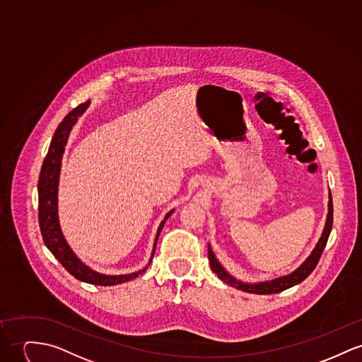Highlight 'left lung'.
<instances>
[{
    "label": "left lung",
    "mask_w": 362,
    "mask_h": 362,
    "mask_svg": "<svg viewBox=\"0 0 362 362\" xmlns=\"http://www.w3.org/2000/svg\"><path fill=\"white\" fill-rule=\"evenodd\" d=\"M328 215H327V221H325V226L322 230V234L318 240V243L315 244L314 250H311V253L307 256L306 260L293 272H291L289 274L281 276L277 279H270V281H260V282H244L241 279H237L233 277L222 264L221 262L216 259L212 247L208 244V257H209V264L212 267V272L222 279L224 284L237 288L240 291L248 292V293H256V295H270V293H279L282 292L288 288H292L298 284H300L313 273V270L315 269L322 250H325V245L328 243L331 230H332V223H334V205H332V195L331 192L328 194Z\"/></svg>",
    "instance_id": "1"
}]
</instances>
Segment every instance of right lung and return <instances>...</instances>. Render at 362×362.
Listing matches in <instances>:
<instances>
[{
  "label": "right lung",
  "instance_id": "add662e5",
  "mask_svg": "<svg viewBox=\"0 0 362 362\" xmlns=\"http://www.w3.org/2000/svg\"><path fill=\"white\" fill-rule=\"evenodd\" d=\"M90 102H85L83 105L77 106L74 110L69 112L63 121L59 124L56 129L55 135L51 141L48 154L42 163V168L40 172L38 179V221L41 227L42 240L47 245V248L52 252V255L62 263V266L77 279L93 284V285H102V286H110L122 284L127 281L139 277V274L144 273L147 267L150 266L156 245L158 241V235L168 221V218L175 212V209H170L164 219L160 223L157 228V234L154 238L151 256L147 262V264L135 273L129 274H118V276H110L99 273L89 266H86L83 260L74 253L71 247L69 245L59 221V201H57V193H59V179H60V169H62V158L64 154V148L67 144V140L70 136V132L73 127L77 124L78 118L86 112Z\"/></svg>",
  "mask_w": 362,
  "mask_h": 362
}]
</instances>
